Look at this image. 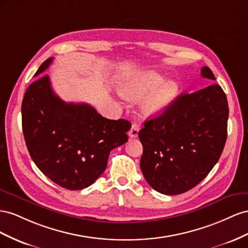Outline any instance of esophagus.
<instances>
[{
  "mask_svg": "<svg viewBox=\"0 0 248 248\" xmlns=\"http://www.w3.org/2000/svg\"><path fill=\"white\" fill-rule=\"evenodd\" d=\"M139 130H140V128H139L138 124H132V128H131V130H130V132H129V136H130L131 138H136V137L138 136Z\"/></svg>",
  "mask_w": 248,
  "mask_h": 248,
  "instance_id": "obj_1",
  "label": "esophagus"
}]
</instances>
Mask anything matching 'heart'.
Returning <instances> with one entry per match:
<instances>
[{"label": "heart", "mask_w": 248, "mask_h": 248, "mask_svg": "<svg viewBox=\"0 0 248 248\" xmlns=\"http://www.w3.org/2000/svg\"><path fill=\"white\" fill-rule=\"evenodd\" d=\"M164 82V77L155 72L137 73L123 81L120 93L130 100L150 93L141 104V111L145 116H155L165 111L179 94L178 84L173 81Z\"/></svg>", "instance_id": "obj_1"}]
</instances>
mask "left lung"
<instances>
[{
  "mask_svg": "<svg viewBox=\"0 0 248 248\" xmlns=\"http://www.w3.org/2000/svg\"><path fill=\"white\" fill-rule=\"evenodd\" d=\"M201 76L215 80L208 66ZM229 105L218 84L184 93L161 114L144 122L141 171L150 186L166 195L186 192L215 166L228 136Z\"/></svg>",
  "mask_w": 248,
  "mask_h": 248,
  "instance_id": "left-lung-1",
  "label": "left lung"
}]
</instances>
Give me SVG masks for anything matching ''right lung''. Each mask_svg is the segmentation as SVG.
<instances>
[{"label":"right lung","instance_id":"1","mask_svg":"<svg viewBox=\"0 0 248 248\" xmlns=\"http://www.w3.org/2000/svg\"><path fill=\"white\" fill-rule=\"evenodd\" d=\"M46 60L34 76L49 66ZM22 124L34 163L49 180L68 190L87 188L107 167L110 152L128 141L130 122L98 114L88 104L65 103L47 75L28 87L22 103Z\"/></svg>","mask_w":248,"mask_h":248}]
</instances>
